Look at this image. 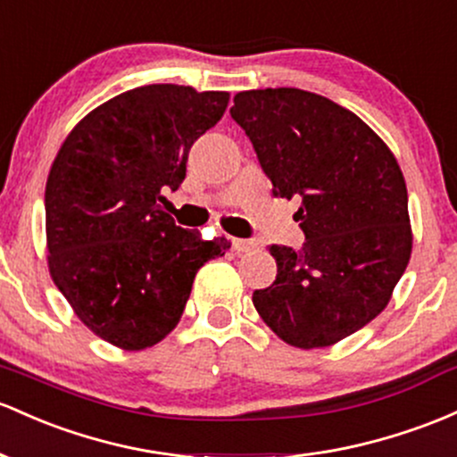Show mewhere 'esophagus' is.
I'll list each match as a JSON object with an SVG mask.
<instances>
[{"instance_id":"obj_1","label":"esophagus","mask_w":457,"mask_h":457,"mask_svg":"<svg viewBox=\"0 0 457 457\" xmlns=\"http://www.w3.org/2000/svg\"><path fill=\"white\" fill-rule=\"evenodd\" d=\"M232 249L237 253H247V252H253L255 243H253V240H247V238H232Z\"/></svg>"}]
</instances>
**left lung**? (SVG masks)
Returning a JSON list of instances; mask_svg holds the SVG:
<instances>
[{
    "label": "left lung",
    "mask_w": 457,
    "mask_h": 457,
    "mask_svg": "<svg viewBox=\"0 0 457 457\" xmlns=\"http://www.w3.org/2000/svg\"><path fill=\"white\" fill-rule=\"evenodd\" d=\"M232 119L275 197H299V252L270 245L278 275L253 305L284 343L329 347L388 305L412 253L397 158L358 114L302 88L243 90Z\"/></svg>",
    "instance_id": "1"
}]
</instances>
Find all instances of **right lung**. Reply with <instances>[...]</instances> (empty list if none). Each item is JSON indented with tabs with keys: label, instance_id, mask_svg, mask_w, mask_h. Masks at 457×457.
Masks as SVG:
<instances>
[{
	"label": "right lung",
	"instance_id": "obj_1",
	"mask_svg": "<svg viewBox=\"0 0 457 457\" xmlns=\"http://www.w3.org/2000/svg\"><path fill=\"white\" fill-rule=\"evenodd\" d=\"M229 93L149 84L88 112L45 187L54 284L93 334L125 351L154 347L179 323L193 279L229 249L160 208L187 178L193 143L219 123Z\"/></svg>",
	"mask_w": 457,
	"mask_h": 457
}]
</instances>
